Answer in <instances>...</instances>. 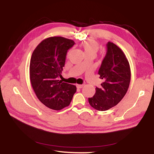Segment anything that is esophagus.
<instances>
[{"mask_svg": "<svg viewBox=\"0 0 154 154\" xmlns=\"http://www.w3.org/2000/svg\"><path fill=\"white\" fill-rule=\"evenodd\" d=\"M83 87V85H81V84H76V87L78 88H81Z\"/></svg>", "mask_w": 154, "mask_h": 154, "instance_id": "esophagus-1", "label": "esophagus"}]
</instances>
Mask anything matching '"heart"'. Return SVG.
Instances as JSON below:
<instances>
[{
	"instance_id": "heart-1",
	"label": "heart",
	"mask_w": 154,
	"mask_h": 154,
	"mask_svg": "<svg viewBox=\"0 0 154 154\" xmlns=\"http://www.w3.org/2000/svg\"><path fill=\"white\" fill-rule=\"evenodd\" d=\"M82 47L85 51L86 55L88 54H96L100 49V45L96 41L94 40L88 39L85 40L82 43ZM69 52L68 53L69 54Z\"/></svg>"
}]
</instances>
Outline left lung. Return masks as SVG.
<instances>
[{
	"instance_id": "8db88e82",
	"label": "left lung",
	"mask_w": 154,
	"mask_h": 154,
	"mask_svg": "<svg viewBox=\"0 0 154 154\" xmlns=\"http://www.w3.org/2000/svg\"><path fill=\"white\" fill-rule=\"evenodd\" d=\"M106 54L101 63L98 74L103 83L96 88V93L88 98L93 108L105 111L117 105L127 93L131 72L129 62L123 51L109 42Z\"/></svg>"
}]
</instances>
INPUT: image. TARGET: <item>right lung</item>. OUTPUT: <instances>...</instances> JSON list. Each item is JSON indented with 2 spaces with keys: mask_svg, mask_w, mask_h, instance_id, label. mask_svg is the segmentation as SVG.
<instances>
[{
  "mask_svg": "<svg viewBox=\"0 0 154 154\" xmlns=\"http://www.w3.org/2000/svg\"><path fill=\"white\" fill-rule=\"evenodd\" d=\"M75 44L62 36L44 39L32 54L29 76L38 99L48 108L59 110L71 103L76 87L58 80L67 51Z\"/></svg>",
  "mask_w": 154,
  "mask_h": 154,
  "instance_id": "right-lung-1",
  "label": "right lung"
}]
</instances>
